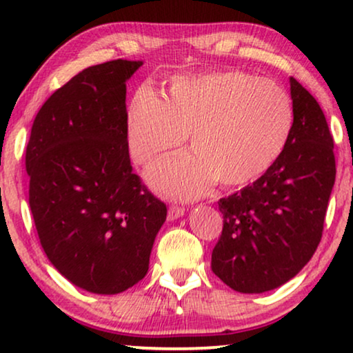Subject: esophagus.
<instances>
[{
	"mask_svg": "<svg viewBox=\"0 0 353 353\" xmlns=\"http://www.w3.org/2000/svg\"><path fill=\"white\" fill-rule=\"evenodd\" d=\"M185 207H178V205H172L170 209H168V214H167V219L173 221L176 219H180V216L185 215Z\"/></svg>",
	"mask_w": 353,
	"mask_h": 353,
	"instance_id": "34e87169",
	"label": "esophagus"
}]
</instances>
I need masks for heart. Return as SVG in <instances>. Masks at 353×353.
Returning a JSON list of instances; mask_svg holds the SVG:
<instances>
[{
    "mask_svg": "<svg viewBox=\"0 0 353 353\" xmlns=\"http://www.w3.org/2000/svg\"><path fill=\"white\" fill-rule=\"evenodd\" d=\"M292 128L286 91L243 70L176 75L163 99L143 86L125 115L128 152L139 165L190 134L194 152L163 159L146 173L154 190L176 199L205 194L215 180L225 188L259 180L286 151Z\"/></svg>",
    "mask_w": 353,
    "mask_h": 353,
    "instance_id": "b5f03b06",
    "label": "heart"
}]
</instances>
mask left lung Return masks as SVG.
Here are the masks:
<instances>
[{"mask_svg": "<svg viewBox=\"0 0 353 353\" xmlns=\"http://www.w3.org/2000/svg\"><path fill=\"white\" fill-rule=\"evenodd\" d=\"M294 128L279 161L219 201L223 231L212 272L234 291L260 294L292 279L313 257L336 180L334 141L316 99L289 79Z\"/></svg>", "mask_w": 353, "mask_h": 353, "instance_id": "left-lung-1", "label": "left lung"}]
</instances>
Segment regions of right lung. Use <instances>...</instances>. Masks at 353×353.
Segmentation results:
<instances>
[{
	"label": "right lung",
	"mask_w": 353,
	"mask_h": 353,
	"mask_svg": "<svg viewBox=\"0 0 353 353\" xmlns=\"http://www.w3.org/2000/svg\"><path fill=\"white\" fill-rule=\"evenodd\" d=\"M141 65L81 70L41 105L27 144L28 204L46 257L77 288L104 296L146 276L167 219L130 163L127 80Z\"/></svg>",
	"instance_id": "obj_1"
}]
</instances>
